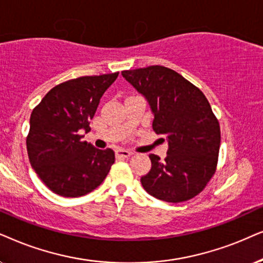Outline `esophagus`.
Instances as JSON below:
<instances>
[{
	"instance_id": "obj_1",
	"label": "esophagus",
	"mask_w": 263,
	"mask_h": 263,
	"mask_svg": "<svg viewBox=\"0 0 263 263\" xmlns=\"http://www.w3.org/2000/svg\"><path fill=\"white\" fill-rule=\"evenodd\" d=\"M115 155H117L118 159H125V157H128L132 155L131 152H128V150H124V149H118L117 152H115Z\"/></svg>"
}]
</instances>
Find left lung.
Here are the masks:
<instances>
[{
  "label": "left lung",
  "mask_w": 263,
  "mask_h": 263,
  "mask_svg": "<svg viewBox=\"0 0 263 263\" xmlns=\"http://www.w3.org/2000/svg\"><path fill=\"white\" fill-rule=\"evenodd\" d=\"M121 74L148 101L154 131L168 141L166 159L149 155L152 168L141 178L143 187L164 202L194 198L214 176L221 141L219 121L207 97L183 76L163 66Z\"/></svg>",
  "instance_id": "1"
}]
</instances>
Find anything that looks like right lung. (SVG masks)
Masks as SVG:
<instances>
[{
	"label": "right lung",
	"mask_w": 263,
	"mask_h": 263,
	"mask_svg": "<svg viewBox=\"0 0 263 263\" xmlns=\"http://www.w3.org/2000/svg\"><path fill=\"white\" fill-rule=\"evenodd\" d=\"M119 72L67 80L49 91L32 110L26 138L30 163L56 195L80 197L93 191L115 161L111 149L82 142L101 97Z\"/></svg>",
	"instance_id": "add662e5"
}]
</instances>
